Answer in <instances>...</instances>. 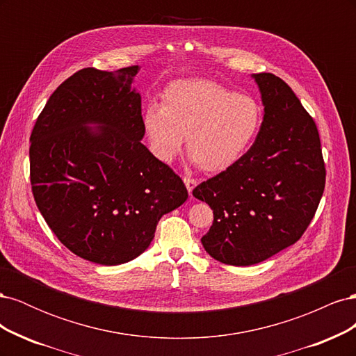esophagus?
I'll return each mask as SVG.
<instances>
[{"mask_svg": "<svg viewBox=\"0 0 356 356\" xmlns=\"http://www.w3.org/2000/svg\"><path fill=\"white\" fill-rule=\"evenodd\" d=\"M184 184H186V187H187V190H188V193H190V196H191V191L195 190V187L197 186V181H196L195 178L184 177Z\"/></svg>", "mask_w": 356, "mask_h": 356, "instance_id": "esophagus-1", "label": "esophagus"}]
</instances>
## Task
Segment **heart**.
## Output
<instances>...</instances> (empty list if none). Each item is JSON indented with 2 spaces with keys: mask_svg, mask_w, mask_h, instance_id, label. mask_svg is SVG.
Returning a JSON list of instances; mask_svg holds the SVG:
<instances>
[{
  "mask_svg": "<svg viewBox=\"0 0 356 356\" xmlns=\"http://www.w3.org/2000/svg\"><path fill=\"white\" fill-rule=\"evenodd\" d=\"M143 123L154 156L170 161L187 138L188 156L207 172L238 161L258 134L260 105L251 96L200 79L177 80L161 93V105H148Z\"/></svg>",
  "mask_w": 356,
  "mask_h": 356,
  "instance_id": "b5f03b06",
  "label": "heart"
}]
</instances>
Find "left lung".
<instances>
[{"label": "left lung", "mask_w": 356, "mask_h": 356, "mask_svg": "<svg viewBox=\"0 0 356 356\" xmlns=\"http://www.w3.org/2000/svg\"><path fill=\"white\" fill-rule=\"evenodd\" d=\"M252 77L264 105L255 143L233 166L193 190L213 211L202 245L230 266L257 264L296 243L325 187L314 118L282 79L270 72Z\"/></svg>", "instance_id": "1"}]
</instances>
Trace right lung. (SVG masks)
I'll list each match as a JSON object with an SVG mask.
<instances>
[{
	"label": "right lung",
	"mask_w": 356,
	"mask_h": 356,
	"mask_svg": "<svg viewBox=\"0 0 356 356\" xmlns=\"http://www.w3.org/2000/svg\"><path fill=\"white\" fill-rule=\"evenodd\" d=\"M138 71L72 74L51 93L31 134V186L40 212L71 252L96 264H123L143 254L159 220L188 197L182 179L141 143V95L131 88Z\"/></svg>",
	"instance_id": "1"
}]
</instances>
